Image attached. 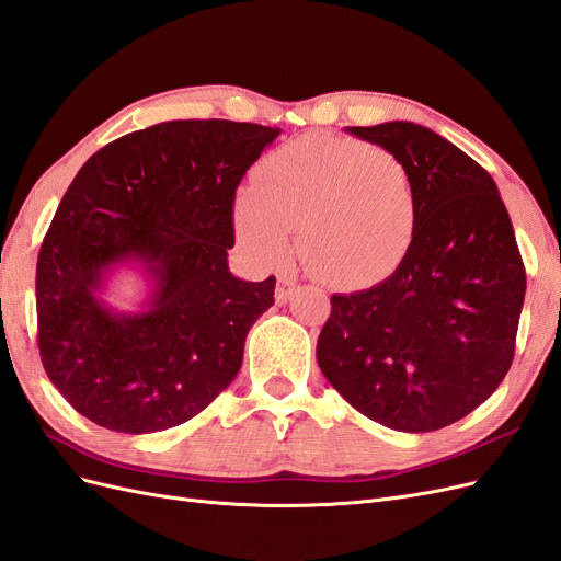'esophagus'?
Wrapping results in <instances>:
<instances>
[{
	"instance_id": "1",
	"label": "esophagus",
	"mask_w": 561,
	"mask_h": 561,
	"mask_svg": "<svg viewBox=\"0 0 561 561\" xmlns=\"http://www.w3.org/2000/svg\"><path fill=\"white\" fill-rule=\"evenodd\" d=\"M295 293H297L295 280L293 278H280V283L276 287V304H280V307H283V304H287L295 297Z\"/></svg>"
}]
</instances>
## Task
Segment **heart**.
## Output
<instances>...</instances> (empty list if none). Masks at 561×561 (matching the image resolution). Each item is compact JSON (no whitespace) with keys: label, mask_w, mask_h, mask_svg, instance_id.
<instances>
[{"label":"heart","mask_w":561,"mask_h":561,"mask_svg":"<svg viewBox=\"0 0 561 561\" xmlns=\"http://www.w3.org/2000/svg\"><path fill=\"white\" fill-rule=\"evenodd\" d=\"M236 233L262 260L297 250L339 287L386 278L410 252L419 201L393 151L332 135H301L262 161L254 186L236 198Z\"/></svg>","instance_id":"b5f03b06"}]
</instances>
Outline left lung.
Segmentation results:
<instances>
[{"mask_svg": "<svg viewBox=\"0 0 561 561\" xmlns=\"http://www.w3.org/2000/svg\"><path fill=\"white\" fill-rule=\"evenodd\" d=\"M346 130L402 159L419 227L386 280L330 299L316 358L367 419L404 433L445 428L513 365L526 290L513 222L496 182L443 135L412 122Z\"/></svg>", "mask_w": 561, "mask_h": 561, "instance_id": "obj_1", "label": "left lung"}]
</instances>
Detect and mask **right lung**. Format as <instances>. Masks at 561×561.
I'll list each match as a JSON object with an SVG mask.
<instances>
[{
  "label": "right lung",
  "instance_id": "add662e5",
  "mask_svg": "<svg viewBox=\"0 0 561 561\" xmlns=\"http://www.w3.org/2000/svg\"><path fill=\"white\" fill-rule=\"evenodd\" d=\"M280 128L186 118L124 135L81 165L37 260L46 375L93 423L145 435L180 426L222 393L276 278H236L233 198ZM138 259L158 280L140 314L95 297L106 271Z\"/></svg>",
  "mask_w": 561,
  "mask_h": 561
}]
</instances>
